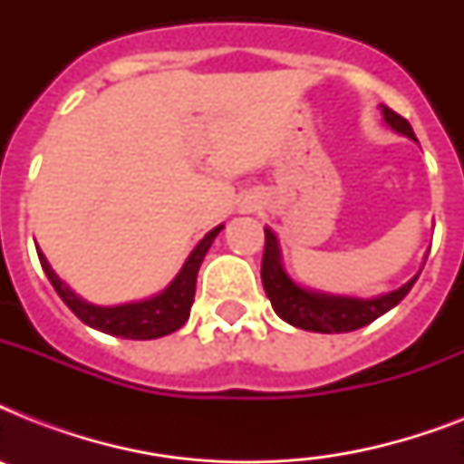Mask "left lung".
I'll return each mask as SVG.
<instances>
[{
  "label": "left lung",
  "mask_w": 464,
  "mask_h": 464,
  "mask_svg": "<svg viewBox=\"0 0 464 464\" xmlns=\"http://www.w3.org/2000/svg\"><path fill=\"white\" fill-rule=\"evenodd\" d=\"M382 118L395 132L410 137L417 141L411 125L402 115L390 111L388 105H381ZM414 279L400 286L397 291H390L385 296L378 298H346V296H330V294H315L304 286H298L286 272L282 269L279 262V246H276V236L269 228H265V255H262V284L267 291V298L272 301V308L282 320H286L294 327L308 332H352L359 327H366L373 323L375 317L388 313L402 301L410 289L414 286Z\"/></svg>",
  "instance_id": "left-lung-1"
}]
</instances>
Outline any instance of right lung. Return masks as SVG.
<instances>
[{"label":"right lung","instance_id":"add662e5","mask_svg":"<svg viewBox=\"0 0 464 464\" xmlns=\"http://www.w3.org/2000/svg\"><path fill=\"white\" fill-rule=\"evenodd\" d=\"M221 228L224 226H217L214 231H209L199 240V246L192 250V255L185 262V267L180 269V275L175 276L173 284L163 294L149 298V301H141V304L112 305V308H101V305L86 304L83 298L76 296L74 291L62 282L60 276L54 275L53 267L47 265L45 255L40 253V250L38 257L43 269H45L47 279L54 286V291L60 294L62 301L69 305V310L83 324H89L93 330L105 332V334H112V337L159 339L170 334V332L180 330L182 324L188 323L189 308H192V301H195L197 272H199L204 255H207V250H209Z\"/></svg>","mask_w":464,"mask_h":464}]
</instances>
